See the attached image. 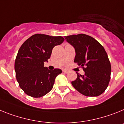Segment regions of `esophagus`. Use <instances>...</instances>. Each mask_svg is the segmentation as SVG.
I'll use <instances>...</instances> for the list:
<instances>
[{"label": "esophagus", "mask_w": 124, "mask_h": 124, "mask_svg": "<svg viewBox=\"0 0 124 124\" xmlns=\"http://www.w3.org/2000/svg\"><path fill=\"white\" fill-rule=\"evenodd\" d=\"M62 72H63V73H67V72H68V70H66V69H63V70H62Z\"/></svg>", "instance_id": "obj_1"}]
</instances>
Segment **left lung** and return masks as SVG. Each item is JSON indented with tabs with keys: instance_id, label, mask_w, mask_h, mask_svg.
Returning <instances> with one entry per match:
<instances>
[{
	"instance_id": "1",
	"label": "left lung",
	"mask_w": 124,
	"mask_h": 124,
	"mask_svg": "<svg viewBox=\"0 0 124 124\" xmlns=\"http://www.w3.org/2000/svg\"><path fill=\"white\" fill-rule=\"evenodd\" d=\"M67 42L75 48L74 62L81 66L84 75L77 74L72 82L74 88L85 96L102 94L109 84L111 65L104 47L91 36L86 34L65 37Z\"/></svg>"
}]
</instances>
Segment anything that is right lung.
<instances>
[{"label":"right lung","mask_w":124,"mask_h":124,"mask_svg":"<svg viewBox=\"0 0 124 124\" xmlns=\"http://www.w3.org/2000/svg\"><path fill=\"white\" fill-rule=\"evenodd\" d=\"M63 41L61 36L36 34L20 47L15 61L16 76L20 87L27 95L41 97L52 90L56 77L62 70H49L44 67V62L50 58L54 47Z\"/></svg>","instance_id":"add662e5"}]
</instances>
